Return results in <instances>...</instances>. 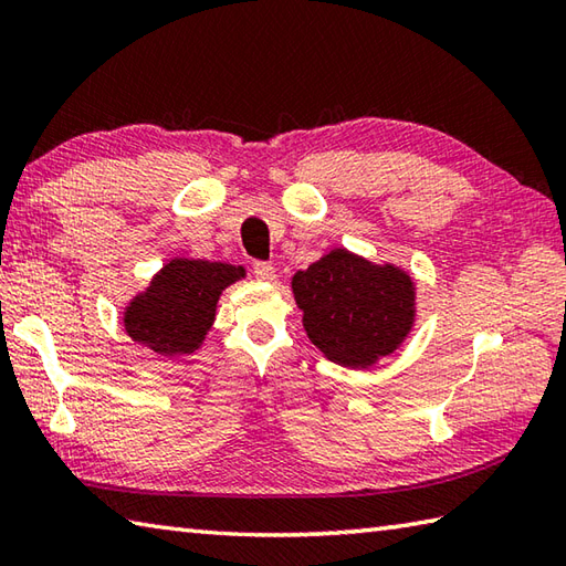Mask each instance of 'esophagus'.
<instances>
[{
    "instance_id": "34e87169",
    "label": "esophagus",
    "mask_w": 566,
    "mask_h": 566,
    "mask_svg": "<svg viewBox=\"0 0 566 566\" xmlns=\"http://www.w3.org/2000/svg\"><path fill=\"white\" fill-rule=\"evenodd\" d=\"M252 274H255L258 280H262V282H270V280H274V268L270 262L255 260V262H252Z\"/></svg>"
}]
</instances>
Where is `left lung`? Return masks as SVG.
<instances>
[{
    "mask_svg": "<svg viewBox=\"0 0 566 566\" xmlns=\"http://www.w3.org/2000/svg\"><path fill=\"white\" fill-rule=\"evenodd\" d=\"M292 286L311 343L343 367L371 365L411 331L413 282L396 268L333 250L296 272Z\"/></svg>",
    "mask_w": 566,
    "mask_h": 566,
    "instance_id": "8db88e82",
    "label": "left lung"
}]
</instances>
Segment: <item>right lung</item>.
<instances>
[{"mask_svg": "<svg viewBox=\"0 0 566 566\" xmlns=\"http://www.w3.org/2000/svg\"><path fill=\"white\" fill-rule=\"evenodd\" d=\"M243 268L207 260H172L155 276L146 294L126 311V331L158 355L197 350L211 328L216 302Z\"/></svg>", "mask_w": 566, "mask_h": 566, "instance_id": "obj_1", "label": "right lung"}]
</instances>
